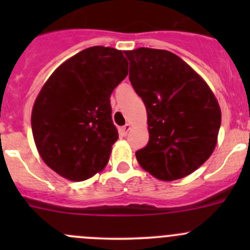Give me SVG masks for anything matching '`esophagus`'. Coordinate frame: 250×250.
Masks as SVG:
<instances>
[{"label": "esophagus", "instance_id": "1", "mask_svg": "<svg viewBox=\"0 0 250 250\" xmlns=\"http://www.w3.org/2000/svg\"><path fill=\"white\" fill-rule=\"evenodd\" d=\"M130 128H132V125H130L129 123H127V125H125L122 128H121V132H122L123 135H127L128 132L130 130Z\"/></svg>", "mask_w": 250, "mask_h": 250}]
</instances>
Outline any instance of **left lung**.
<instances>
[{
  "label": "left lung",
  "instance_id": "1",
  "mask_svg": "<svg viewBox=\"0 0 250 250\" xmlns=\"http://www.w3.org/2000/svg\"><path fill=\"white\" fill-rule=\"evenodd\" d=\"M129 81L147 112V145L135 152L144 170L162 181L185 178L210 157L221 110L209 85L172 52L125 50Z\"/></svg>",
  "mask_w": 250,
  "mask_h": 250
}]
</instances>
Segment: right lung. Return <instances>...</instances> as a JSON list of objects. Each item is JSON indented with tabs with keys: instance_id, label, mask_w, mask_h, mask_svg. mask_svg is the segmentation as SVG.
Here are the masks:
<instances>
[{
	"instance_id": "right-lung-1",
	"label": "right lung",
	"mask_w": 250,
	"mask_h": 250,
	"mask_svg": "<svg viewBox=\"0 0 250 250\" xmlns=\"http://www.w3.org/2000/svg\"><path fill=\"white\" fill-rule=\"evenodd\" d=\"M127 75L122 50L103 46L81 50L50 75L31 112L35 144L50 169L83 181L106 167L118 139L110 97Z\"/></svg>"
}]
</instances>
